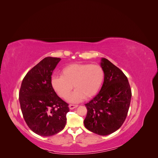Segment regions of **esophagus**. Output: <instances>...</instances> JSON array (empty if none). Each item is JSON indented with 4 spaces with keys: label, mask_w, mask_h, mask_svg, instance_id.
Wrapping results in <instances>:
<instances>
[{
    "label": "esophagus",
    "mask_w": 158,
    "mask_h": 158,
    "mask_svg": "<svg viewBox=\"0 0 158 158\" xmlns=\"http://www.w3.org/2000/svg\"><path fill=\"white\" fill-rule=\"evenodd\" d=\"M77 107H78L77 105H74V104H70V105H69V108H70V109H74V108Z\"/></svg>",
    "instance_id": "1"
}]
</instances>
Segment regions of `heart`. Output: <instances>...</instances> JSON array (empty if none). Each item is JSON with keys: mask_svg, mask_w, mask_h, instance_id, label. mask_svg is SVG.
<instances>
[{"mask_svg": "<svg viewBox=\"0 0 158 158\" xmlns=\"http://www.w3.org/2000/svg\"><path fill=\"white\" fill-rule=\"evenodd\" d=\"M60 74V77L51 78L52 87L61 98L66 99L73 86L75 91L70 98L73 103L94 96L104 80V71L98 64H71L64 66Z\"/></svg>", "mask_w": 158, "mask_h": 158, "instance_id": "obj_1", "label": "heart"}]
</instances>
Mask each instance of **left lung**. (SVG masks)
Here are the masks:
<instances>
[{
    "mask_svg": "<svg viewBox=\"0 0 158 158\" xmlns=\"http://www.w3.org/2000/svg\"><path fill=\"white\" fill-rule=\"evenodd\" d=\"M100 65L104 82L99 94L85 105L88 112L84 123L89 131L106 136L117 131L125 121L132 93L127 77L120 69L105 58Z\"/></svg>",
    "mask_w": 158,
    "mask_h": 158,
    "instance_id": "1",
    "label": "left lung"
}]
</instances>
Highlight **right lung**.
<instances>
[{"instance_id":"add662e5","label":"right lung","mask_w":158,"mask_h":158,"mask_svg":"<svg viewBox=\"0 0 158 158\" xmlns=\"http://www.w3.org/2000/svg\"><path fill=\"white\" fill-rule=\"evenodd\" d=\"M60 60L47 56L32 68L23 79L19 101L23 118L38 135L51 136L63 130L69 104L60 99L51 85V76Z\"/></svg>"}]
</instances>
